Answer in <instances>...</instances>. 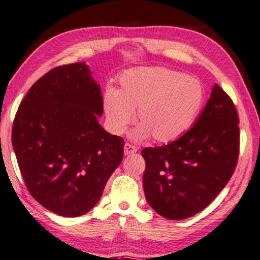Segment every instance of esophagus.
<instances>
[{"label": "esophagus", "instance_id": "1", "mask_svg": "<svg viewBox=\"0 0 260 260\" xmlns=\"http://www.w3.org/2000/svg\"><path fill=\"white\" fill-rule=\"evenodd\" d=\"M138 152V148H136L135 146H133V144L131 143H126L125 147H124V153L125 155H133V153Z\"/></svg>", "mask_w": 260, "mask_h": 260}]
</instances>
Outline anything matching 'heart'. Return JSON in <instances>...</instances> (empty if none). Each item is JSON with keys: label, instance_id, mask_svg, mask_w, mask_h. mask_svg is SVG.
Masks as SVG:
<instances>
[{"label": "heart", "instance_id": "1", "mask_svg": "<svg viewBox=\"0 0 260 260\" xmlns=\"http://www.w3.org/2000/svg\"><path fill=\"white\" fill-rule=\"evenodd\" d=\"M119 82V90H108L104 96V111L117 134L134 121L138 109L141 125L134 133L136 138L152 135L157 142H172L189 131L204 103L202 83L171 69L131 70Z\"/></svg>", "mask_w": 260, "mask_h": 260}]
</instances>
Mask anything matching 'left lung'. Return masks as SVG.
I'll return each instance as SVG.
<instances>
[{"instance_id": "8db88e82", "label": "left lung", "mask_w": 260, "mask_h": 260, "mask_svg": "<svg viewBox=\"0 0 260 260\" xmlns=\"http://www.w3.org/2000/svg\"><path fill=\"white\" fill-rule=\"evenodd\" d=\"M141 153L144 195L158 214L182 220L201 212L225 188L239 159V114L232 99L215 83L190 129Z\"/></svg>"}]
</instances>
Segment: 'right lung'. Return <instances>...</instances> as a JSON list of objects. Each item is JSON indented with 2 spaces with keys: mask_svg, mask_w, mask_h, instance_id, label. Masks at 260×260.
Segmentation results:
<instances>
[{
  "mask_svg": "<svg viewBox=\"0 0 260 260\" xmlns=\"http://www.w3.org/2000/svg\"><path fill=\"white\" fill-rule=\"evenodd\" d=\"M103 98L85 63L50 70L30 87L12 126V147L30 195L63 217L94 208L124 157V140L99 124Z\"/></svg>",
  "mask_w": 260,
  "mask_h": 260,
  "instance_id": "obj_1",
  "label": "right lung"
}]
</instances>
